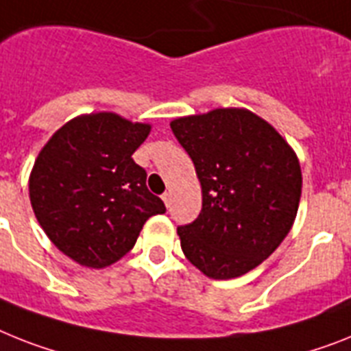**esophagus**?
I'll return each instance as SVG.
<instances>
[{
  "label": "esophagus",
  "mask_w": 351,
  "mask_h": 351,
  "mask_svg": "<svg viewBox=\"0 0 351 351\" xmlns=\"http://www.w3.org/2000/svg\"><path fill=\"white\" fill-rule=\"evenodd\" d=\"M161 199H163L165 206L170 208V202H172V193H170V192H165L163 195H161Z\"/></svg>",
  "instance_id": "obj_1"
}]
</instances>
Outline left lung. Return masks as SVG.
<instances>
[{
  "label": "left lung",
  "mask_w": 351,
  "mask_h": 351,
  "mask_svg": "<svg viewBox=\"0 0 351 351\" xmlns=\"http://www.w3.org/2000/svg\"><path fill=\"white\" fill-rule=\"evenodd\" d=\"M195 167L202 210L178 228L188 262L213 280L258 267L291 231L301 197V167L271 123L240 107L170 121Z\"/></svg>",
  "instance_id": "8db88e82"
}]
</instances>
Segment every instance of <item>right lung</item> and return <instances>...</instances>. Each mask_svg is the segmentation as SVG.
Here are the masks:
<instances>
[{"label": "right lung", "mask_w": 351, "mask_h": 351, "mask_svg": "<svg viewBox=\"0 0 351 351\" xmlns=\"http://www.w3.org/2000/svg\"><path fill=\"white\" fill-rule=\"evenodd\" d=\"M150 129L117 112L80 114L37 156L28 181L32 210L55 247L84 267L118 262L145 222L167 211L132 159Z\"/></svg>", "instance_id": "right-lung-1"}]
</instances>
